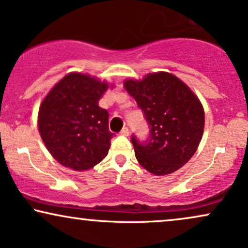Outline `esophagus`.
Returning <instances> with one entry per match:
<instances>
[{
  "mask_svg": "<svg viewBox=\"0 0 248 248\" xmlns=\"http://www.w3.org/2000/svg\"><path fill=\"white\" fill-rule=\"evenodd\" d=\"M121 134H122V136L127 137L130 134V131H129V129H127V127H124V129L121 131Z\"/></svg>",
  "mask_w": 248,
  "mask_h": 248,
  "instance_id": "esophagus-1",
  "label": "esophagus"
}]
</instances>
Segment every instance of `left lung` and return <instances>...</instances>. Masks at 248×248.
<instances>
[{
  "mask_svg": "<svg viewBox=\"0 0 248 248\" xmlns=\"http://www.w3.org/2000/svg\"><path fill=\"white\" fill-rule=\"evenodd\" d=\"M124 88L137 101L151 127L147 141L132 137L136 157L155 176L175 172L191 160L202 139L204 110L184 81L169 72L127 78Z\"/></svg>",
  "mask_w": 248,
  "mask_h": 248,
  "instance_id": "8db88e82",
  "label": "left lung"
}]
</instances>
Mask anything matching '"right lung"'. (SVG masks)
I'll use <instances>...</instances> for the list:
<instances>
[{
    "label": "right lung",
    "mask_w": 248,
    "mask_h": 248,
    "mask_svg": "<svg viewBox=\"0 0 248 248\" xmlns=\"http://www.w3.org/2000/svg\"><path fill=\"white\" fill-rule=\"evenodd\" d=\"M115 85L88 73L70 72L42 100L38 127L46 148L55 160L75 171L90 170L108 154L114 133L109 115L99 107Z\"/></svg>",
    "instance_id": "add662e5"
}]
</instances>
